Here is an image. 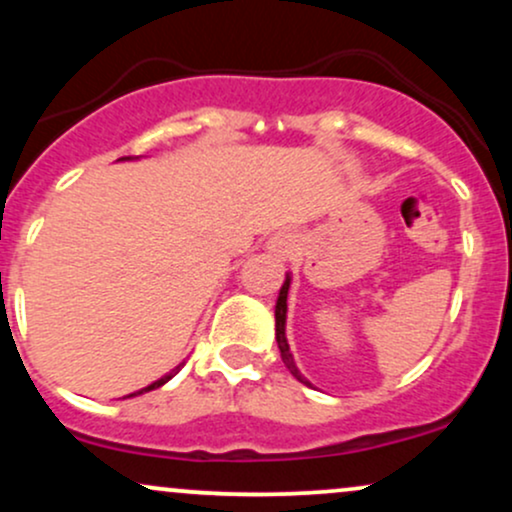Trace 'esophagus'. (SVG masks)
Wrapping results in <instances>:
<instances>
[{"mask_svg": "<svg viewBox=\"0 0 512 512\" xmlns=\"http://www.w3.org/2000/svg\"><path fill=\"white\" fill-rule=\"evenodd\" d=\"M293 250H296V236L289 231L274 233V236L267 240V252L269 255H274L276 260H289Z\"/></svg>", "mask_w": 512, "mask_h": 512, "instance_id": "obj_1", "label": "esophagus"}]
</instances>
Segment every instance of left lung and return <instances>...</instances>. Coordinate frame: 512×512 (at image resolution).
Instances as JSON below:
<instances>
[{"instance_id": "obj_1", "label": "left lung", "mask_w": 512, "mask_h": 512, "mask_svg": "<svg viewBox=\"0 0 512 512\" xmlns=\"http://www.w3.org/2000/svg\"><path fill=\"white\" fill-rule=\"evenodd\" d=\"M289 286H291V276L286 274V281L284 286H281L279 291V298H276V310H274V317H276V344H279V351H281V361H284V366L291 370L293 378L298 380V383L308 385V380L303 378L301 370L296 368V363H293V354L289 351V342H286V298H289Z\"/></svg>"}]
</instances>
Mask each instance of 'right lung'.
<instances>
[{
	"mask_svg": "<svg viewBox=\"0 0 512 512\" xmlns=\"http://www.w3.org/2000/svg\"><path fill=\"white\" fill-rule=\"evenodd\" d=\"M120 161H129V156H125V158H120ZM185 366V363H180V366H175L173 370H170V373H166L163 375V378H158L156 383H151V385H146V387H142V390L139 392H132V395H127V397H137V395H144V392H149V390H156V387H161V385H166L170 378H173V375H178V370Z\"/></svg>",
	"mask_w": 512,
	"mask_h": 512,
	"instance_id": "obj_1",
	"label": "right lung"
}]
</instances>
